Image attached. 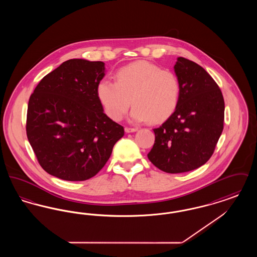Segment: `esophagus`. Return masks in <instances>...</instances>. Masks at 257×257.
<instances>
[{
	"label": "esophagus",
	"instance_id": "esophagus-1",
	"mask_svg": "<svg viewBox=\"0 0 257 257\" xmlns=\"http://www.w3.org/2000/svg\"><path fill=\"white\" fill-rule=\"evenodd\" d=\"M137 131V128H131V127H125V132L126 133H133Z\"/></svg>",
	"mask_w": 257,
	"mask_h": 257
}]
</instances>
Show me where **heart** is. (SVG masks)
Listing matches in <instances>:
<instances>
[{
	"mask_svg": "<svg viewBox=\"0 0 257 257\" xmlns=\"http://www.w3.org/2000/svg\"><path fill=\"white\" fill-rule=\"evenodd\" d=\"M115 82L102 79L96 95L105 113L113 121H120L131 103V119L142 122L149 119L159 123L175 111L181 87L178 77L171 70L147 61L132 62L114 74Z\"/></svg>",
	"mask_w": 257,
	"mask_h": 257,
	"instance_id": "heart-1",
	"label": "heart"
}]
</instances>
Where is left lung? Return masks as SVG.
Masks as SVG:
<instances>
[{"instance_id": "1", "label": "left lung", "mask_w": 257, "mask_h": 257, "mask_svg": "<svg viewBox=\"0 0 257 257\" xmlns=\"http://www.w3.org/2000/svg\"><path fill=\"white\" fill-rule=\"evenodd\" d=\"M181 92L179 103L159 128L147 154L161 171L181 173L204 165L223 129L224 100L217 83L196 62L179 57L174 65Z\"/></svg>"}]
</instances>
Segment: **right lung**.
I'll return each instance as SVG.
<instances>
[{"mask_svg": "<svg viewBox=\"0 0 257 257\" xmlns=\"http://www.w3.org/2000/svg\"><path fill=\"white\" fill-rule=\"evenodd\" d=\"M103 61L68 60L47 74L31 95L26 131L41 168L67 181L96 175L124 128L103 111L96 95Z\"/></svg>", "mask_w": 257, "mask_h": 257, "instance_id": "1", "label": "right lung"}]
</instances>
